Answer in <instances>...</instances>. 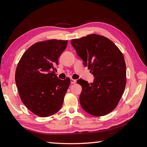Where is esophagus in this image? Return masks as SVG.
I'll list each match as a JSON object with an SVG mask.
<instances>
[{"mask_svg":"<svg viewBox=\"0 0 147 147\" xmlns=\"http://www.w3.org/2000/svg\"><path fill=\"white\" fill-rule=\"evenodd\" d=\"M76 82V80H73V79H71V84H74Z\"/></svg>","mask_w":147,"mask_h":147,"instance_id":"obj_1","label":"esophagus"}]
</instances>
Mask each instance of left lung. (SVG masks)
<instances>
[{"label": "left lung", "mask_w": 147, "mask_h": 147, "mask_svg": "<svg viewBox=\"0 0 147 147\" xmlns=\"http://www.w3.org/2000/svg\"><path fill=\"white\" fill-rule=\"evenodd\" d=\"M77 54L94 76L93 83L80 79L82 107L94 116L108 114L117 107L125 89L126 67L117 47L106 37L91 34L71 41Z\"/></svg>", "instance_id": "obj_1"}]
</instances>
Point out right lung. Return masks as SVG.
I'll use <instances>...</instances> for the list:
<instances>
[{"label":"right lung","mask_w":147,"mask_h":147,"mask_svg":"<svg viewBox=\"0 0 147 147\" xmlns=\"http://www.w3.org/2000/svg\"><path fill=\"white\" fill-rule=\"evenodd\" d=\"M67 45V40H61L37 42L19 61L15 74L19 94L24 105L38 116H51L63 104L71 80L59 79L53 71Z\"/></svg>","instance_id":"right-lung-1"}]
</instances>
